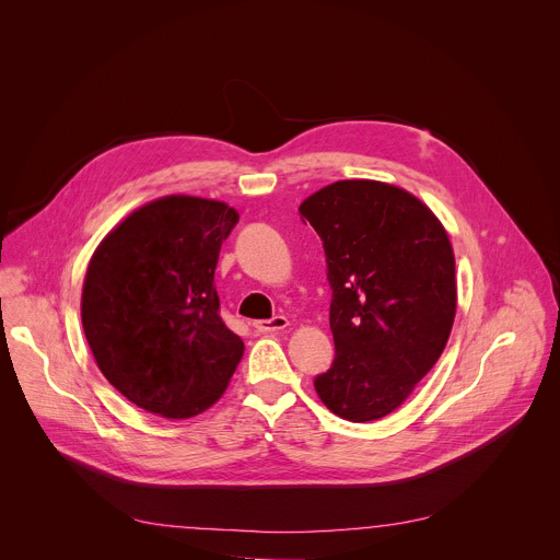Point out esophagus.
Masks as SVG:
<instances>
[{"mask_svg":"<svg viewBox=\"0 0 560 560\" xmlns=\"http://www.w3.org/2000/svg\"><path fill=\"white\" fill-rule=\"evenodd\" d=\"M254 327H256V331H260V334H276V331L287 329V327H289V320H287V317H273V319L256 320Z\"/></svg>","mask_w":560,"mask_h":560,"instance_id":"esophagus-1","label":"esophagus"}]
</instances>
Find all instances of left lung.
Wrapping results in <instances>:
<instances>
[{
  "mask_svg": "<svg viewBox=\"0 0 560 560\" xmlns=\"http://www.w3.org/2000/svg\"><path fill=\"white\" fill-rule=\"evenodd\" d=\"M300 213L323 241L331 287L336 358L315 390L345 420L384 418L451 336L457 282L448 235L416 196L380 180H336Z\"/></svg>",
  "mask_w": 560,
  "mask_h": 560,
  "instance_id": "8db88e82",
  "label": "left lung"
}]
</instances>
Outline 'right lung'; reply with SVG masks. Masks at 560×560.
<instances>
[{"label":"right lung","mask_w":560,"mask_h":560,"mask_svg":"<svg viewBox=\"0 0 560 560\" xmlns=\"http://www.w3.org/2000/svg\"><path fill=\"white\" fill-rule=\"evenodd\" d=\"M240 213L165 196L125 218L90 258L81 323L105 380L138 407L191 418L220 399L243 340L220 317V247Z\"/></svg>","instance_id":"right-lung-1"}]
</instances>
